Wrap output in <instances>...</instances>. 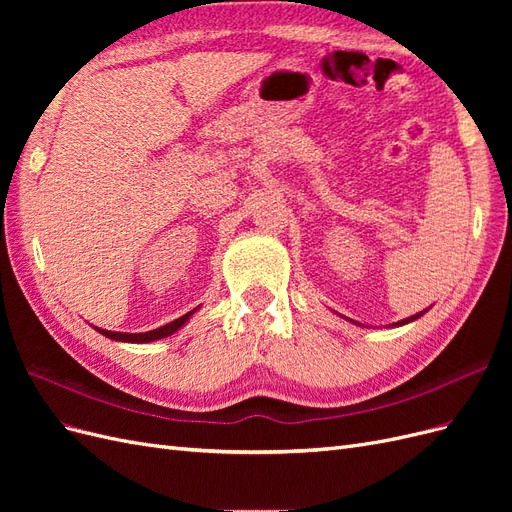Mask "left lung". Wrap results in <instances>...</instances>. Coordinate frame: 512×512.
Wrapping results in <instances>:
<instances>
[{"mask_svg": "<svg viewBox=\"0 0 512 512\" xmlns=\"http://www.w3.org/2000/svg\"><path fill=\"white\" fill-rule=\"evenodd\" d=\"M425 312H421V314H414V316H410V318H404V320H399V322H395V327H401V324H408V322H412V320H416V318H421Z\"/></svg>", "mask_w": 512, "mask_h": 512, "instance_id": "obj_1", "label": "left lung"}]
</instances>
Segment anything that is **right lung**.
<instances>
[{"mask_svg": "<svg viewBox=\"0 0 512 512\" xmlns=\"http://www.w3.org/2000/svg\"><path fill=\"white\" fill-rule=\"evenodd\" d=\"M194 312H196V309H192V312H188V314L177 318V320H173V322L164 324V327H160V329H153V331H147V333H115V331H106V329H98V327H96V331L102 333V335L108 337V339H115V342L149 344V342H156V339H162V337H168V335L177 333V331L183 327V324L190 320V316H192Z\"/></svg>", "mask_w": 512, "mask_h": 512, "instance_id": "right-lung-1", "label": "right lung"}]
</instances>
